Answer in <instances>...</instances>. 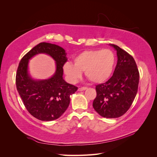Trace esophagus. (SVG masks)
Listing matches in <instances>:
<instances>
[{
	"label": "esophagus",
	"instance_id": "34e87169",
	"mask_svg": "<svg viewBox=\"0 0 157 157\" xmlns=\"http://www.w3.org/2000/svg\"><path fill=\"white\" fill-rule=\"evenodd\" d=\"M87 87H82V88H78V91H84V90H86Z\"/></svg>",
	"mask_w": 157,
	"mask_h": 157
}]
</instances>
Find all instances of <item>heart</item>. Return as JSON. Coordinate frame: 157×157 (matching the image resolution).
Returning a JSON list of instances; mask_svg holds the SVG:
<instances>
[{"label":"heart","instance_id":"heart-1","mask_svg":"<svg viewBox=\"0 0 157 157\" xmlns=\"http://www.w3.org/2000/svg\"><path fill=\"white\" fill-rule=\"evenodd\" d=\"M115 64V56L109 49L85 50L63 65L64 73L71 82H76L84 71L92 82L101 83L111 77Z\"/></svg>","mask_w":157,"mask_h":157}]
</instances>
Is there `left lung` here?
Returning <instances> with one entry per match:
<instances>
[{
    "label": "left lung",
    "mask_w": 157,
    "mask_h": 157,
    "mask_svg": "<svg viewBox=\"0 0 157 157\" xmlns=\"http://www.w3.org/2000/svg\"><path fill=\"white\" fill-rule=\"evenodd\" d=\"M117 51V63L111 78L96 87L93 107L99 115L120 117L129 109L138 88L139 71L133 57L119 46L109 44Z\"/></svg>",
    "instance_id": "obj_1"
}]
</instances>
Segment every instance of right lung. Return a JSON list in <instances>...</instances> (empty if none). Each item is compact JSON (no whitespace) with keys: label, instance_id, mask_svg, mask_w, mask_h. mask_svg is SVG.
<instances>
[{"label":"right lung","instance_id":"add662e5","mask_svg":"<svg viewBox=\"0 0 157 157\" xmlns=\"http://www.w3.org/2000/svg\"><path fill=\"white\" fill-rule=\"evenodd\" d=\"M40 53L48 55L55 61V73L48 79H35L29 73V60ZM66 56L62 47L41 42L23 56L19 64L16 78L17 90L27 110L40 121H51L59 118L69 107L70 96L78 89L63 78Z\"/></svg>","mask_w":157,"mask_h":157}]
</instances>
